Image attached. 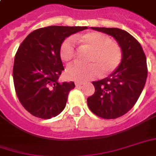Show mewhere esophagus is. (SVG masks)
Here are the masks:
<instances>
[{
  "instance_id": "obj_1",
  "label": "esophagus",
  "mask_w": 156,
  "mask_h": 156,
  "mask_svg": "<svg viewBox=\"0 0 156 156\" xmlns=\"http://www.w3.org/2000/svg\"><path fill=\"white\" fill-rule=\"evenodd\" d=\"M83 84V82H79V81L75 82V85H76V87H80V86H82Z\"/></svg>"
}]
</instances>
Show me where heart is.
<instances>
[{
	"label": "heart",
	"mask_w": 156,
	"mask_h": 156,
	"mask_svg": "<svg viewBox=\"0 0 156 156\" xmlns=\"http://www.w3.org/2000/svg\"><path fill=\"white\" fill-rule=\"evenodd\" d=\"M84 46L89 47L90 52L87 56L88 63L75 62L66 69V76L71 80L84 82L96 78L101 71L102 74H109L116 70L122 62V51L112 39L99 32L86 33L74 38ZM75 46L73 40L67 38L60 47V56L63 62H67L73 59Z\"/></svg>",
	"instance_id": "b5f03b06"
}]
</instances>
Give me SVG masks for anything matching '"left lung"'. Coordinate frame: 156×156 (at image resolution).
I'll return each mask as SVG.
<instances>
[{
	"label": "left lung",
	"instance_id": "1",
	"mask_svg": "<svg viewBox=\"0 0 156 156\" xmlns=\"http://www.w3.org/2000/svg\"><path fill=\"white\" fill-rule=\"evenodd\" d=\"M91 29L112 36L122 51L119 67L104 79L92 82L95 88L87 99L89 110L104 119H115L130 111L146 82V56L139 42L129 33L117 28Z\"/></svg>",
	"mask_w": 156,
	"mask_h": 156
}]
</instances>
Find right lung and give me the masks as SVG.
<instances>
[{
    "mask_svg": "<svg viewBox=\"0 0 156 156\" xmlns=\"http://www.w3.org/2000/svg\"><path fill=\"white\" fill-rule=\"evenodd\" d=\"M88 29L49 26L30 33L17 50L13 65V82L22 105L33 116L50 119L62 112L73 82H58L64 70L61 44L67 37Z\"/></svg>",
    "mask_w": 156,
    "mask_h": 156,
    "instance_id": "add662e5",
    "label": "right lung"
}]
</instances>
